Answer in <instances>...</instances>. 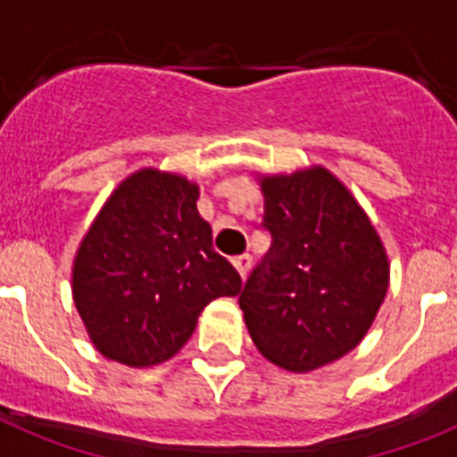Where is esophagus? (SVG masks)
Returning a JSON list of instances; mask_svg holds the SVG:
<instances>
[{
  "label": "esophagus",
  "instance_id": "esophagus-1",
  "mask_svg": "<svg viewBox=\"0 0 457 457\" xmlns=\"http://www.w3.org/2000/svg\"><path fill=\"white\" fill-rule=\"evenodd\" d=\"M233 266H236L237 275H240V278H245V275L250 273V269H252V256L250 254L236 256V259H233Z\"/></svg>",
  "mask_w": 457,
  "mask_h": 457
}]
</instances>
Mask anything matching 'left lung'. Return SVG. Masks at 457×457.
Listing matches in <instances>:
<instances>
[{
	"instance_id": "left-lung-1",
	"label": "left lung",
	"mask_w": 457,
	"mask_h": 457,
	"mask_svg": "<svg viewBox=\"0 0 457 457\" xmlns=\"http://www.w3.org/2000/svg\"><path fill=\"white\" fill-rule=\"evenodd\" d=\"M259 187L273 245L237 303L266 360L292 373L315 371L371 329L390 285L386 245L324 165L259 175Z\"/></svg>"
}]
</instances>
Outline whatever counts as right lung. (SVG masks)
<instances>
[{"label": "right lung", "mask_w": 457, "mask_h": 457, "mask_svg": "<svg viewBox=\"0 0 457 457\" xmlns=\"http://www.w3.org/2000/svg\"><path fill=\"white\" fill-rule=\"evenodd\" d=\"M198 184L142 168L112 191L79 243L71 299L90 343L133 369L163 364L210 301L237 296L240 275L212 250Z\"/></svg>", "instance_id": "add662e5"}]
</instances>
